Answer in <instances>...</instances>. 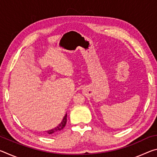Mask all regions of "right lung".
<instances>
[{"label": "right lung", "mask_w": 157, "mask_h": 157, "mask_svg": "<svg viewBox=\"0 0 157 157\" xmlns=\"http://www.w3.org/2000/svg\"><path fill=\"white\" fill-rule=\"evenodd\" d=\"M66 121H67V113H66V115L63 116L62 122H61V123L59 124H58L57 127H55V128H53L52 129L48 130V131H47V134H54V133H55V132H59V131H60V130H62L63 128V127L66 126Z\"/></svg>", "instance_id": "obj_1"}]
</instances>
